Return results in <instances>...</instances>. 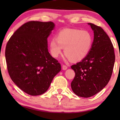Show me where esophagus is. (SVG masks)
I'll list each match as a JSON object with an SVG mask.
<instances>
[{
    "instance_id": "esophagus-1",
    "label": "esophagus",
    "mask_w": 120,
    "mask_h": 120,
    "mask_svg": "<svg viewBox=\"0 0 120 120\" xmlns=\"http://www.w3.org/2000/svg\"><path fill=\"white\" fill-rule=\"evenodd\" d=\"M67 68H68V67H67V65H62V69H63V70H66V69H67Z\"/></svg>"
}]
</instances>
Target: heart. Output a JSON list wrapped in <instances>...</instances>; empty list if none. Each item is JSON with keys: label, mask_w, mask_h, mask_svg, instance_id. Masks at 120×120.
Masks as SVG:
<instances>
[{"label": "heart", "mask_w": 120, "mask_h": 120, "mask_svg": "<svg viewBox=\"0 0 120 120\" xmlns=\"http://www.w3.org/2000/svg\"><path fill=\"white\" fill-rule=\"evenodd\" d=\"M93 44V37L87 30L64 29L50 42L51 55L57 58L64 48V54L72 61H80L87 56Z\"/></svg>", "instance_id": "1"}]
</instances>
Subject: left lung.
<instances>
[{
	"mask_svg": "<svg viewBox=\"0 0 120 120\" xmlns=\"http://www.w3.org/2000/svg\"><path fill=\"white\" fill-rule=\"evenodd\" d=\"M94 32L91 50L81 62L72 65L75 76L71 83V89L77 96L88 98L105 87L110 79L115 55L109 36L103 28L89 23Z\"/></svg>",
	"mask_w": 120,
	"mask_h": 120,
	"instance_id": "8db88e82",
	"label": "left lung"
}]
</instances>
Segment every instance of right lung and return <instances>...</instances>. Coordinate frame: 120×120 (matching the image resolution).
Here are the masks:
<instances>
[{
    "mask_svg": "<svg viewBox=\"0 0 120 120\" xmlns=\"http://www.w3.org/2000/svg\"><path fill=\"white\" fill-rule=\"evenodd\" d=\"M53 22L31 21L16 30L7 42L5 58L13 82L31 96L43 94L48 90L61 65L47 48V38Z\"/></svg>",
    "mask_w": 120,
    "mask_h": 120,
    "instance_id": "add662e5",
    "label": "right lung"
}]
</instances>
